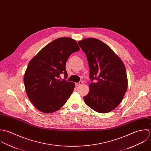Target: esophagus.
I'll use <instances>...</instances> for the list:
<instances>
[{
    "label": "esophagus",
    "instance_id": "1",
    "mask_svg": "<svg viewBox=\"0 0 151 151\" xmlns=\"http://www.w3.org/2000/svg\"><path fill=\"white\" fill-rule=\"evenodd\" d=\"M82 84H83V82H82V81H80L79 83H76L75 84V85H76V87H78V86H79L82 85Z\"/></svg>",
    "mask_w": 151,
    "mask_h": 151
}]
</instances>
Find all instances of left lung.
Segmentation results:
<instances>
[{"label":"left lung","instance_id":"left-lung-1","mask_svg":"<svg viewBox=\"0 0 151 151\" xmlns=\"http://www.w3.org/2000/svg\"><path fill=\"white\" fill-rule=\"evenodd\" d=\"M88 60L91 81L89 93L83 97L85 103L91 109L107 113L120 103L128 88L124 64L110 47L94 38L78 41Z\"/></svg>","mask_w":151,"mask_h":151}]
</instances>
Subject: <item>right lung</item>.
<instances>
[{"label":"right lung","mask_w":151,"mask_h":151,"mask_svg":"<svg viewBox=\"0 0 151 151\" xmlns=\"http://www.w3.org/2000/svg\"><path fill=\"white\" fill-rule=\"evenodd\" d=\"M79 50L75 40L61 37L45 46L29 62L24 83L29 100L39 111L51 113L58 110L72 94L75 83L59 78L60 73L67 77L66 60Z\"/></svg>","instance_id":"right-lung-1"}]
</instances>
